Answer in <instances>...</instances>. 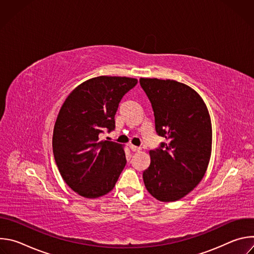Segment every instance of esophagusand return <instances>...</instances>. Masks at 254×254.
I'll list each match as a JSON object with an SVG mask.
<instances>
[{
    "label": "esophagus",
    "instance_id": "esophagus-1",
    "mask_svg": "<svg viewBox=\"0 0 254 254\" xmlns=\"http://www.w3.org/2000/svg\"><path fill=\"white\" fill-rule=\"evenodd\" d=\"M129 149H130L132 152H139V151L141 150L139 147L133 146V144H129Z\"/></svg>",
    "mask_w": 254,
    "mask_h": 254
}]
</instances>
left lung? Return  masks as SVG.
I'll use <instances>...</instances> for the list:
<instances>
[{"label": "left lung", "mask_w": 254, "mask_h": 254, "mask_svg": "<svg viewBox=\"0 0 254 254\" xmlns=\"http://www.w3.org/2000/svg\"><path fill=\"white\" fill-rule=\"evenodd\" d=\"M139 84L151 101L157 134L167 140L150 152L143 183L156 199L177 201L200 183L207 170L212 144L208 110L186 84L158 78H140Z\"/></svg>", "instance_id": "left-lung-1"}]
</instances>
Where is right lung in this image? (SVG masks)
Listing matches in <instances>:
<instances>
[{
	"instance_id": "add662e5",
	"label": "right lung",
	"mask_w": 254,
	"mask_h": 254,
	"mask_svg": "<svg viewBox=\"0 0 254 254\" xmlns=\"http://www.w3.org/2000/svg\"><path fill=\"white\" fill-rule=\"evenodd\" d=\"M136 83L129 77L91 78L61 107L53 130L54 159L65 183L85 198L111 192L127 164L121 144L99 135L116 128L119 104Z\"/></svg>"
}]
</instances>
